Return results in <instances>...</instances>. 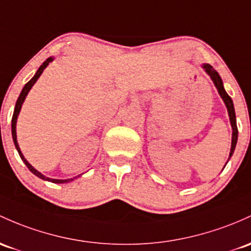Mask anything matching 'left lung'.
<instances>
[{
    "label": "left lung",
    "instance_id": "8db88e82",
    "mask_svg": "<svg viewBox=\"0 0 251 251\" xmlns=\"http://www.w3.org/2000/svg\"><path fill=\"white\" fill-rule=\"evenodd\" d=\"M202 69L205 70V73L207 74L208 76L211 77L212 82H213L214 85H216L217 90H218L220 98L223 99L224 101L225 106L227 108V113H228V119H230V124H231V127H232V139H231V149H230V155H228V159L231 158V156L233 155V151H235L236 144H237V138H238V130H237V124H236V113H235V107H233V102H232V99L227 95V93L225 92L224 89V85H223V81H222V77L219 76V74L212 68V65L210 64H202ZM227 159V162H228ZM226 162V163H227ZM225 163V166H226ZM224 166V168H225ZM223 168V169H224Z\"/></svg>",
    "mask_w": 251,
    "mask_h": 251
}]
</instances>
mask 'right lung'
I'll use <instances>...</instances> for the list:
<instances>
[{
	"label": "right lung",
	"instance_id": "1",
	"mask_svg": "<svg viewBox=\"0 0 251 251\" xmlns=\"http://www.w3.org/2000/svg\"><path fill=\"white\" fill-rule=\"evenodd\" d=\"M53 59H54L53 57H49V58L46 59L45 62L43 63V64L40 65V68L38 69L37 73H35V75L33 76L32 78L29 79V81L27 82L26 84H25V87L23 88V90H21L20 95H19L18 101H16V103H15V108H14V114H13V118H12V136H13V142H14V144H15V148H16V150H18L19 155H20L21 159H23V161H24V163L26 164L27 168H28V169L31 170L33 174H34L35 176H38V177L41 178V180L49 181V182H53V183H68V182H70V181L75 180L76 177H74V178H67V180H58V178L46 177L45 175H43L40 172H38V170L35 169V168H33V167L31 166V164L28 163V161H27V159L25 158V156L23 155V152H21V150H20V147H19V144H18V139H16V121H18V117H19V114H20L21 107H23V103H24L25 99H26V96H27V94H28V93H29V90L32 89L33 85H34V83L38 81V78H39L41 74H43V71L45 70V68L48 67V65H49L50 63H51ZM78 176H79V175H78Z\"/></svg>",
	"mask_w": 251,
	"mask_h": 251
}]
</instances>
